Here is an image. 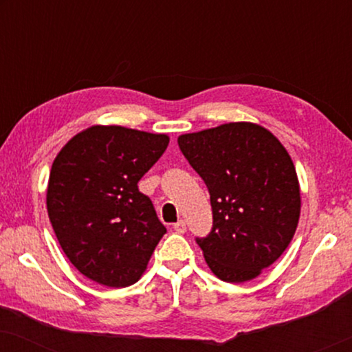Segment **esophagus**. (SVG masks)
I'll use <instances>...</instances> for the list:
<instances>
[{
    "instance_id": "esophagus-1",
    "label": "esophagus",
    "mask_w": 352,
    "mask_h": 352,
    "mask_svg": "<svg viewBox=\"0 0 352 352\" xmlns=\"http://www.w3.org/2000/svg\"><path fill=\"white\" fill-rule=\"evenodd\" d=\"M173 229H175L177 234H184L187 228H186V223H184V221L179 219V221H177V223H176L175 226H173Z\"/></svg>"
}]
</instances>
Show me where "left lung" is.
<instances>
[{"label":"left lung","mask_w":352,"mask_h":352,"mask_svg":"<svg viewBox=\"0 0 352 352\" xmlns=\"http://www.w3.org/2000/svg\"><path fill=\"white\" fill-rule=\"evenodd\" d=\"M182 155L210 192L213 228L195 242L216 277L252 280L280 258L300 219L290 155L266 128L239 122L182 134Z\"/></svg>","instance_id":"left-lung-1"}]
</instances>
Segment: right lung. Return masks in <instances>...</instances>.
<instances>
[{
  "mask_svg": "<svg viewBox=\"0 0 352 352\" xmlns=\"http://www.w3.org/2000/svg\"><path fill=\"white\" fill-rule=\"evenodd\" d=\"M170 138L123 126H91L57 153L47 214L65 256L105 287L136 283L166 228L138 182Z\"/></svg>",
  "mask_w": 352,
  "mask_h": 352,
  "instance_id": "add662e5",
  "label": "right lung"
}]
</instances>
